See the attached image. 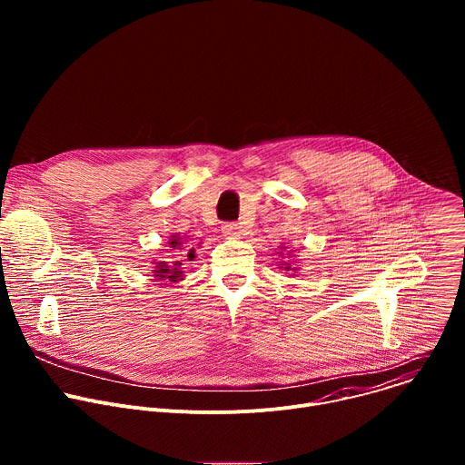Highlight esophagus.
Wrapping results in <instances>:
<instances>
[{
    "label": "esophagus",
    "mask_w": 465,
    "mask_h": 465,
    "mask_svg": "<svg viewBox=\"0 0 465 465\" xmlns=\"http://www.w3.org/2000/svg\"><path fill=\"white\" fill-rule=\"evenodd\" d=\"M223 233L226 237H239L241 235V228L235 223H224L223 224Z\"/></svg>",
    "instance_id": "1"
}]
</instances>
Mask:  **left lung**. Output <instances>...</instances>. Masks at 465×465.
Returning <instances> with one entry per match:
<instances>
[{"label":"left lung","mask_w":465,"mask_h":465,"mask_svg":"<svg viewBox=\"0 0 465 465\" xmlns=\"http://www.w3.org/2000/svg\"><path fill=\"white\" fill-rule=\"evenodd\" d=\"M285 248H287V246H285ZM285 248H282V252H278V253H283V250H285ZM289 257H292V255H291V252H289ZM280 264H282V261H280ZM280 269H285V271H298V267H294V264H292V262H289V261H287V262H283V267H280Z\"/></svg>","instance_id":"obj_1"}]
</instances>
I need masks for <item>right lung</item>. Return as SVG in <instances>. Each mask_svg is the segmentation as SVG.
<instances>
[{"label":"right lung","mask_w":465,"mask_h":465,"mask_svg":"<svg viewBox=\"0 0 465 465\" xmlns=\"http://www.w3.org/2000/svg\"><path fill=\"white\" fill-rule=\"evenodd\" d=\"M185 237H180V233H174L169 237V250L173 252H182V253H176V259L174 261H153L154 264V271H153V276L154 280H167V282H173V283H178L183 280V271H182V264L183 261H193L194 259V248H189L185 244Z\"/></svg>","instance_id":"add662e5"}]
</instances>
